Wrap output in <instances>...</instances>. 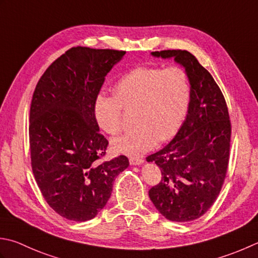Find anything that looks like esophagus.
Wrapping results in <instances>:
<instances>
[{
	"mask_svg": "<svg viewBox=\"0 0 258 258\" xmlns=\"http://www.w3.org/2000/svg\"><path fill=\"white\" fill-rule=\"evenodd\" d=\"M144 162V160L142 158H131L130 159V163L132 165H140Z\"/></svg>",
	"mask_w": 258,
	"mask_h": 258,
	"instance_id": "1",
	"label": "esophagus"
}]
</instances>
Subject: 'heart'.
Returning a JSON list of instances; mask_svg holds the SVG:
<instances>
[{
    "instance_id": "heart-1",
    "label": "heart",
    "mask_w": 258,
    "mask_h": 258,
    "mask_svg": "<svg viewBox=\"0 0 258 258\" xmlns=\"http://www.w3.org/2000/svg\"><path fill=\"white\" fill-rule=\"evenodd\" d=\"M114 94L99 93L94 114L99 127L109 135L123 130V115L135 113L134 132L112 141L116 152L139 155L165 142L178 132L188 114L191 83L179 66L168 68L140 66L122 76L114 85Z\"/></svg>"
}]
</instances>
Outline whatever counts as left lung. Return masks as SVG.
<instances>
[{
    "instance_id": "8db88e82",
    "label": "left lung",
    "mask_w": 258,
    "mask_h": 258,
    "mask_svg": "<svg viewBox=\"0 0 258 258\" xmlns=\"http://www.w3.org/2000/svg\"><path fill=\"white\" fill-rule=\"evenodd\" d=\"M152 54L174 58L190 77L185 120L168 145L146 158L162 173L149 190L151 201L166 219L184 223L205 215L219 196L228 169L231 123L219 86L192 53L163 50Z\"/></svg>"
}]
</instances>
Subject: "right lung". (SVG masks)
Here are the masks:
<instances>
[{"label":"right lung","mask_w":258,"mask_h":258,"mask_svg":"<svg viewBox=\"0 0 258 258\" xmlns=\"http://www.w3.org/2000/svg\"><path fill=\"white\" fill-rule=\"evenodd\" d=\"M125 51L73 47L49 66L30 107L31 166L44 200L63 218L93 219L107 204L115 178L128 166L103 161L108 141L94 114L96 96Z\"/></svg>","instance_id":"1"}]
</instances>
